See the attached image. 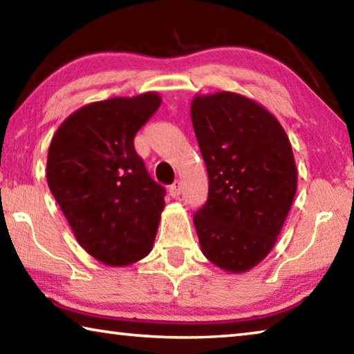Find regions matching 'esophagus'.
Listing matches in <instances>:
<instances>
[{
  "mask_svg": "<svg viewBox=\"0 0 354 354\" xmlns=\"http://www.w3.org/2000/svg\"><path fill=\"white\" fill-rule=\"evenodd\" d=\"M181 190H183V184H181V181H175L173 183L170 187H169V192H170V195L173 196V198H178L179 195H181Z\"/></svg>",
  "mask_w": 354,
  "mask_h": 354,
  "instance_id": "esophagus-1",
  "label": "esophagus"
}]
</instances>
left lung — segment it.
I'll list each match as a JSON object with an SVG mask.
<instances>
[{"label":"left lung","mask_w":354,"mask_h":354,"mask_svg":"<svg viewBox=\"0 0 354 354\" xmlns=\"http://www.w3.org/2000/svg\"><path fill=\"white\" fill-rule=\"evenodd\" d=\"M190 115L209 176L194 215L201 251L221 270L247 272L274 247L295 198L289 137L266 107L232 92L195 97Z\"/></svg>","instance_id":"left-lung-1"}]
</instances>
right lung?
I'll return each instance as SVG.
<instances>
[{
	"label": "right lung",
	"instance_id": "right-lung-1",
	"mask_svg": "<svg viewBox=\"0 0 354 354\" xmlns=\"http://www.w3.org/2000/svg\"><path fill=\"white\" fill-rule=\"evenodd\" d=\"M154 92L81 107L53 137L46 179L81 247L112 267L151 251L165 189L154 183L134 137L159 109Z\"/></svg>",
	"mask_w": 354,
	"mask_h": 354
}]
</instances>
